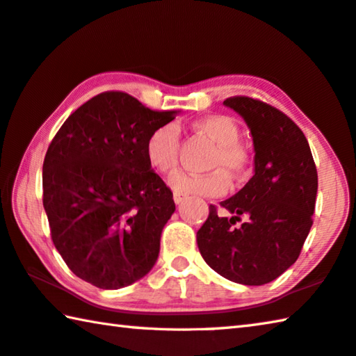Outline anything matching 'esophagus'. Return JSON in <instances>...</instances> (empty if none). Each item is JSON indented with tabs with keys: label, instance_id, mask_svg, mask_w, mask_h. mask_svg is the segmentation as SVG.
<instances>
[{
	"label": "esophagus",
	"instance_id": "1",
	"mask_svg": "<svg viewBox=\"0 0 356 356\" xmlns=\"http://www.w3.org/2000/svg\"><path fill=\"white\" fill-rule=\"evenodd\" d=\"M173 200H175V203H177V205H179V203H183L184 195L179 194V192H175V194H173Z\"/></svg>",
	"mask_w": 356,
	"mask_h": 356
}]
</instances>
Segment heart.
I'll return each mask as SVG.
<instances>
[{"label":"heart","mask_w":356,"mask_h":356,"mask_svg":"<svg viewBox=\"0 0 356 356\" xmlns=\"http://www.w3.org/2000/svg\"><path fill=\"white\" fill-rule=\"evenodd\" d=\"M194 129L216 143V151L209 161L214 172L207 175L178 173L170 179L175 192L184 195L219 197L230 188V178L240 177L248 170L250 154L240 143V126L227 115H208L194 121ZM179 131L168 123L162 124L149 134L145 142V157L149 167L161 175H170L178 167Z\"/></svg>","instance_id":"obj_1"}]
</instances>
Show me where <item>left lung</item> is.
<instances>
[{
	"label": "left lung",
	"instance_id": "8db88e82",
	"mask_svg": "<svg viewBox=\"0 0 356 356\" xmlns=\"http://www.w3.org/2000/svg\"><path fill=\"white\" fill-rule=\"evenodd\" d=\"M224 104L243 116L252 134L255 173L240 192L220 202L232 218L209 205L197 244L220 276L264 285L300 257L316 208L317 168L305 134L281 110L248 96Z\"/></svg>",
	"mask_w": 356,
	"mask_h": 356
}]
</instances>
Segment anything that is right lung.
<instances>
[{"instance_id": "add662e5", "label": "right lung", "mask_w": 356, "mask_h": 356, "mask_svg": "<svg viewBox=\"0 0 356 356\" xmlns=\"http://www.w3.org/2000/svg\"><path fill=\"white\" fill-rule=\"evenodd\" d=\"M175 113L106 91L75 110L49 145L42 203L51 241L69 270L99 289L131 285L156 264L175 202L145 142Z\"/></svg>"}]
</instances>
